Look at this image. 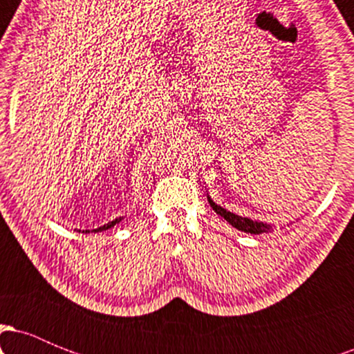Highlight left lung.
<instances>
[{"mask_svg": "<svg viewBox=\"0 0 354 354\" xmlns=\"http://www.w3.org/2000/svg\"><path fill=\"white\" fill-rule=\"evenodd\" d=\"M208 201H209V205L213 206V209L219 214V216L225 218L231 226H234V228L239 231H245V233H251V234H261V233H266V231L270 230V226L265 225V223L253 221V219H250V218H241V216H238V214L231 213V211H226L225 208H221V206L214 205L209 198H208Z\"/></svg>", "mask_w": 354, "mask_h": 354, "instance_id": "8db88e82", "label": "left lung"}]
</instances>
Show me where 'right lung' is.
Instances as JSON below:
<instances>
[{
	"mask_svg": "<svg viewBox=\"0 0 354 354\" xmlns=\"http://www.w3.org/2000/svg\"><path fill=\"white\" fill-rule=\"evenodd\" d=\"M121 221V218H118V219H115V221H111V223H108V225H104V226H101V228H98V230H93L96 233V231H103V230H108V228H111V226H115L116 223H120ZM84 233V231H83ZM86 233H89V231L86 230Z\"/></svg>",
	"mask_w": 354,
	"mask_h": 354,
	"instance_id": "1",
	"label": "right lung"
}]
</instances>
